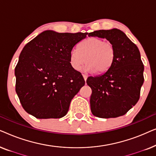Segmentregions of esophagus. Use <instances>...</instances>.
I'll return each instance as SVG.
<instances>
[{
	"label": "esophagus",
	"mask_w": 156,
	"mask_h": 156,
	"mask_svg": "<svg viewBox=\"0 0 156 156\" xmlns=\"http://www.w3.org/2000/svg\"><path fill=\"white\" fill-rule=\"evenodd\" d=\"M82 76H83V77H84V80L86 81V80H87V75H86V74H82Z\"/></svg>",
	"instance_id": "1"
}]
</instances>
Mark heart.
<instances>
[{
  "label": "heart",
  "mask_w": 156,
  "mask_h": 156,
  "mask_svg": "<svg viewBox=\"0 0 156 156\" xmlns=\"http://www.w3.org/2000/svg\"><path fill=\"white\" fill-rule=\"evenodd\" d=\"M116 57V48L113 42L103 38L91 37L82 42L79 49L69 52V63L75 70H80L86 62L84 70L95 74L106 72L112 65Z\"/></svg>",
  "instance_id": "b5f03b06"
}]
</instances>
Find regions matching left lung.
<instances>
[{
  "label": "left lung",
  "mask_w": 156,
  "mask_h": 156,
  "mask_svg": "<svg viewBox=\"0 0 156 156\" xmlns=\"http://www.w3.org/2000/svg\"><path fill=\"white\" fill-rule=\"evenodd\" d=\"M89 36L106 38L116 48V57L105 73L89 76L91 87L90 106L94 116L116 118L126 114L140 98L144 82V66L137 46L120 30H100Z\"/></svg>",
  "instance_id": "left-lung-1"
}]
</instances>
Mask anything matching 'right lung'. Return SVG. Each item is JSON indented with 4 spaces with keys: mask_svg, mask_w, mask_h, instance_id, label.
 <instances>
[{
    "mask_svg": "<svg viewBox=\"0 0 156 156\" xmlns=\"http://www.w3.org/2000/svg\"><path fill=\"white\" fill-rule=\"evenodd\" d=\"M88 33L42 32L25 44L15 68L16 91L25 112L37 119H59L84 86L69 52Z\"/></svg>",
    "mask_w": 156,
    "mask_h": 156,
    "instance_id": "add662e5",
    "label": "right lung"
}]
</instances>
